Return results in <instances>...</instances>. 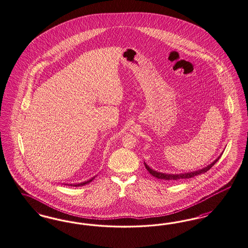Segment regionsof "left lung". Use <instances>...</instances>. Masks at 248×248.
Returning a JSON list of instances; mask_svg holds the SVG:
<instances>
[{"instance_id": "8db88e82", "label": "left lung", "mask_w": 248, "mask_h": 248, "mask_svg": "<svg viewBox=\"0 0 248 248\" xmlns=\"http://www.w3.org/2000/svg\"><path fill=\"white\" fill-rule=\"evenodd\" d=\"M219 157L216 160H214L210 165L207 166L206 168L202 169V170H199L197 171H193V172H187V173H181V174H166V173H162V172H158L156 170H153L152 169L149 168V166L145 163V166L147 170H149V173L152 174L154 177L158 179H162V180H180V179H188L192 178L194 176H197L198 174H201V173H204V172H207L209 169L211 168L217 161H218Z\"/></svg>"}]
</instances>
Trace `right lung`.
<instances>
[{
  "mask_svg": "<svg viewBox=\"0 0 248 248\" xmlns=\"http://www.w3.org/2000/svg\"><path fill=\"white\" fill-rule=\"evenodd\" d=\"M94 178L90 179L89 181H87V182H83V183H80V184H76V185H69L71 186H85L86 184H89V182H91L92 180ZM68 186V185H67Z\"/></svg>",
  "mask_w": 248,
  "mask_h": 248,
  "instance_id": "add662e5",
  "label": "right lung"
}]
</instances>
